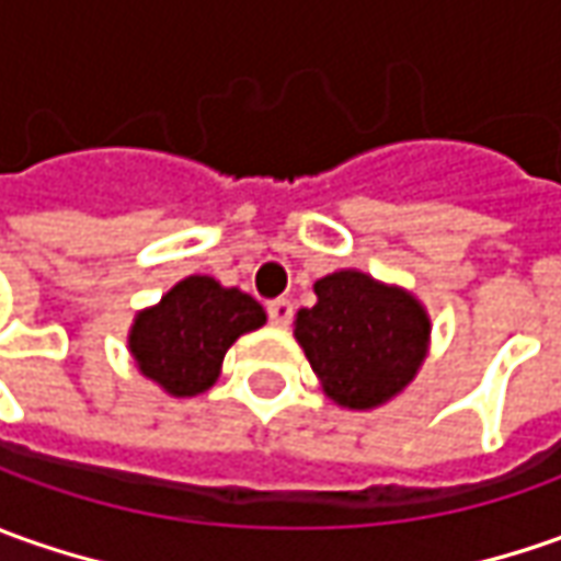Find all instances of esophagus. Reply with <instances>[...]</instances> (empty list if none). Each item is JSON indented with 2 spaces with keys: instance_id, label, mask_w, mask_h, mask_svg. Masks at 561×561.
Instances as JSON below:
<instances>
[{
  "instance_id": "1",
  "label": "esophagus",
  "mask_w": 561,
  "mask_h": 561,
  "mask_svg": "<svg viewBox=\"0 0 561 561\" xmlns=\"http://www.w3.org/2000/svg\"><path fill=\"white\" fill-rule=\"evenodd\" d=\"M266 317H270L273 325H288L291 317H295V307H291V300L285 298L270 300V304H266Z\"/></svg>"
}]
</instances>
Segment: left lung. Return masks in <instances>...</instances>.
I'll return each mask as SVG.
<instances>
[{
	"mask_svg": "<svg viewBox=\"0 0 561 561\" xmlns=\"http://www.w3.org/2000/svg\"><path fill=\"white\" fill-rule=\"evenodd\" d=\"M317 307L300 310L295 339L341 407L366 410L413 381L425 359L428 317L400 288L341 270L317 285Z\"/></svg>",
	"mask_w": 561,
	"mask_h": 561,
	"instance_id": "1",
	"label": "left lung"
}]
</instances>
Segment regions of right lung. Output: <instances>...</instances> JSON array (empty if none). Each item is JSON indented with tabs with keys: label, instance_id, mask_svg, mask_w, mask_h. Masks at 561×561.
I'll return each mask as SVG.
<instances>
[{
	"label": "right lung",
	"instance_id": "right-lung-1",
	"mask_svg": "<svg viewBox=\"0 0 561 561\" xmlns=\"http://www.w3.org/2000/svg\"><path fill=\"white\" fill-rule=\"evenodd\" d=\"M266 313L239 288H222L207 276H188L167 291L158 307L139 313L129 351L142 376L176 397L202 394L220 376L232 341L261 329Z\"/></svg>",
	"mask_w": 561,
	"mask_h": 561
}]
</instances>
